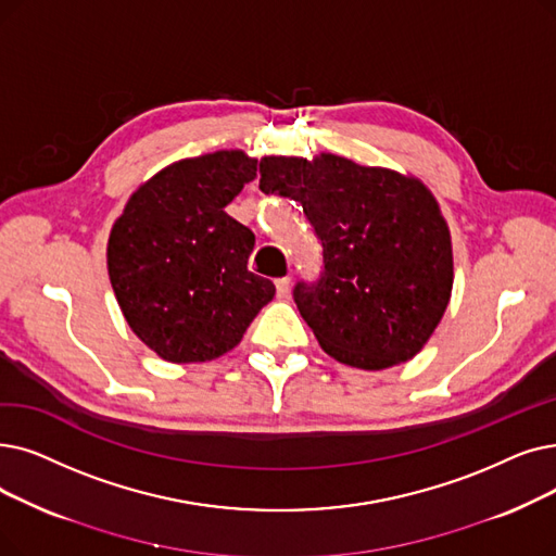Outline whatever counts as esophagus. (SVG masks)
I'll use <instances>...</instances> for the list:
<instances>
[{"label":"esophagus","mask_w":556,"mask_h":556,"mask_svg":"<svg viewBox=\"0 0 556 556\" xmlns=\"http://www.w3.org/2000/svg\"><path fill=\"white\" fill-rule=\"evenodd\" d=\"M275 286H277V295H279V298H286V295H288V291H291V279H288V277H281V279H277V281H275Z\"/></svg>","instance_id":"esophagus-1"}]
</instances>
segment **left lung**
Listing matches in <instances>:
<instances>
[{"label": "left lung", "instance_id": "1", "mask_svg": "<svg viewBox=\"0 0 556 556\" xmlns=\"http://www.w3.org/2000/svg\"><path fill=\"white\" fill-rule=\"evenodd\" d=\"M263 192L302 204L323 243L316 283L293 291L320 348L361 370L414 358L439 327L454 283L452 236L414 175L345 156H263Z\"/></svg>", "mask_w": 556, "mask_h": 556}]
</instances>
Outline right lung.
<instances>
[{
    "instance_id": "1",
    "label": "right lung",
    "mask_w": 556,
    "mask_h": 556,
    "mask_svg": "<svg viewBox=\"0 0 556 556\" xmlns=\"http://www.w3.org/2000/svg\"><path fill=\"white\" fill-rule=\"evenodd\" d=\"M256 177V159L220 150L165 165L113 223L106 268L131 331L170 364L233 350L275 283L248 270L254 233L225 206Z\"/></svg>"
}]
</instances>
